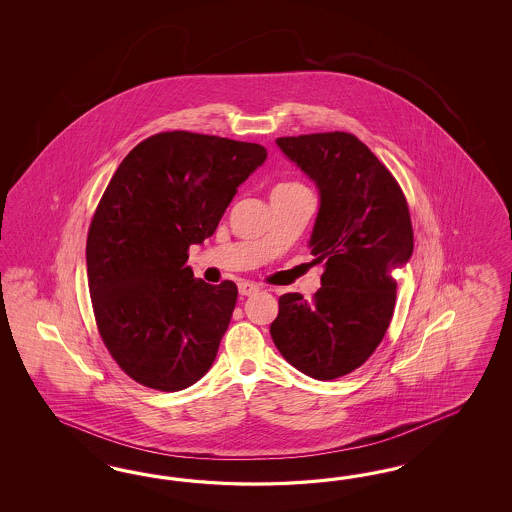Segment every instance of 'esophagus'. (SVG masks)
I'll return each mask as SVG.
<instances>
[{
  "label": "esophagus",
  "instance_id": "obj_1",
  "mask_svg": "<svg viewBox=\"0 0 512 512\" xmlns=\"http://www.w3.org/2000/svg\"><path fill=\"white\" fill-rule=\"evenodd\" d=\"M238 291L242 296L255 295L259 291V285L253 281H242V283H238Z\"/></svg>",
  "mask_w": 512,
  "mask_h": 512
}]
</instances>
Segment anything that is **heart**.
Listing matches in <instances>:
<instances>
[{"mask_svg":"<svg viewBox=\"0 0 512 512\" xmlns=\"http://www.w3.org/2000/svg\"><path fill=\"white\" fill-rule=\"evenodd\" d=\"M289 187H302L298 186V184H283V186H278L276 189H289Z\"/></svg>","mask_w":512,"mask_h":512,"instance_id":"obj_1","label":"heart"}]
</instances>
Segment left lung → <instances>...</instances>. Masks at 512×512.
Returning <instances> with one entry per match:
<instances>
[{"instance_id":"8db88e82","label":"left lung","mask_w":512,"mask_h":512,"mask_svg":"<svg viewBox=\"0 0 512 512\" xmlns=\"http://www.w3.org/2000/svg\"><path fill=\"white\" fill-rule=\"evenodd\" d=\"M276 144L319 189L308 246L323 276L313 300L279 296L270 334L296 370L330 381L362 366L387 332L396 302L392 270L413 253L409 208L394 176L351 133L279 137Z\"/></svg>"}]
</instances>
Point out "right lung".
Returning a JSON list of instances; mask_svg holds the SVG:
<instances>
[{
	"label": "right lung",
	"instance_id": "obj_1",
	"mask_svg": "<svg viewBox=\"0 0 512 512\" xmlns=\"http://www.w3.org/2000/svg\"><path fill=\"white\" fill-rule=\"evenodd\" d=\"M264 159L261 144L167 131L114 172L88 233V285L103 343L140 385L176 392L212 368L238 289L195 279L187 249Z\"/></svg>",
	"mask_w": 512,
	"mask_h": 512
}]
</instances>
